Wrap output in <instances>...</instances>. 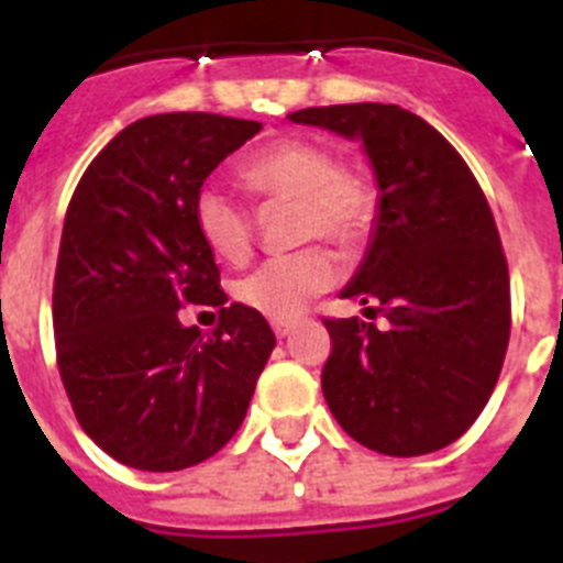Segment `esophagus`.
I'll return each mask as SVG.
<instances>
[{
	"label": "esophagus",
	"instance_id": "obj_1",
	"mask_svg": "<svg viewBox=\"0 0 563 563\" xmlns=\"http://www.w3.org/2000/svg\"><path fill=\"white\" fill-rule=\"evenodd\" d=\"M292 330H296V321H273V332H276V338L292 335Z\"/></svg>",
	"mask_w": 563,
	"mask_h": 563
}]
</instances>
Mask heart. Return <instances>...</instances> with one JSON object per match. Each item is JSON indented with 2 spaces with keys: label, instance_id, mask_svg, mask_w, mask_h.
Returning <instances> with one entry per match:
<instances>
[{
  "label": "heart",
  "instance_id": "heart-1",
  "mask_svg": "<svg viewBox=\"0 0 563 563\" xmlns=\"http://www.w3.org/2000/svg\"><path fill=\"white\" fill-rule=\"evenodd\" d=\"M242 180L267 200H296L301 239L327 236L341 247H357L369 236L377 194L363 174L341 168L330 146L287 137L256 152L242 166ZM194 225L202 242L225 262H245L253 247V217L228 188L208 183L194 197ZM341 276L327 247H305L267 258L236 285L239 301L271 321H296L318 292Z\"/></svg>",
  "mask_w": 563,
  "mask_h": 563
}]
</instances>
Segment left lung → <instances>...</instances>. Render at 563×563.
Listing matches in <instances>:
<instances>
[{
	"mask_svg": "<svg viewBox=\"0 0 563 563\" xmlns=\"http://www.w3.org/2000/svg\"><path fill=\"white\" fill-rule=\"evenodd\" d=\"M361 141L377 213L341 298L386 327L324 321L327 406L352 440L420 456L460 440L494 395L510 338V276L479 183L434 126L395 103H341L287 114Z\"/></svg>",
	"mask_w": 563,
	"mask_h": 563,
	"instance_id": "left-lung-1",
	"label": "left lung"
}]
</instances>
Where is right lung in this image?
I'll return each instance as SVG.
<instances>
[{
    "instance_id": "1",
    "label": "right lung",
    "mask_w": 563,
    "mask_h": 563,
    "mask_svg": "<svg viewBox=\"0 0 563 563\" xmlns=\"http://www.w3.org/2000/svg\"><path fill=\"white\" fill-rule=\"evenodd\" d=\"M262 129L208 112L148 114L89 163L58 247L53 330L81 429L137 471L208 460L236 434L276 346L262 312L225 307L220 267L194 225L208 174ZM188 303L221 307L211 336Z\"/></svg>"
}]
</instances>
